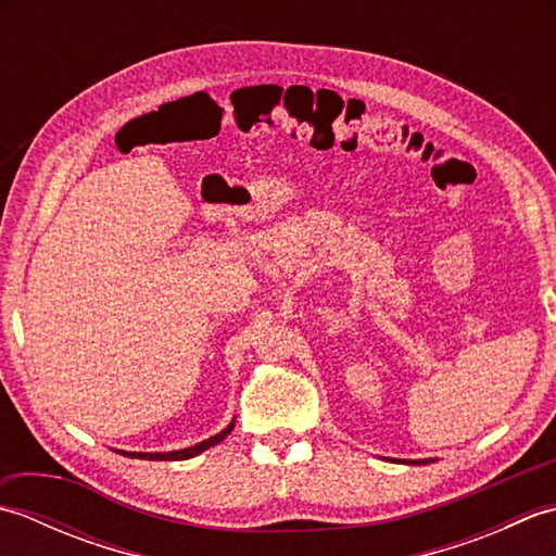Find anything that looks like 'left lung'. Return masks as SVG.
I'll use <instances>...</instances> for the list:
<instances>
[{"instance_id": "obj_1", "label": "left lung", "mask_w": 556, "mask_h": 556, "mask_svg": "<svg viewBox=\"0 0 556 556\" xmlns=\"http://www.w3.org/2000/svg\"><path fill=\"white\" fill-rule=\"evenodd\" d=\"M413 464H432V458H422V460H413Z\"/></svg>"}]
</instances>
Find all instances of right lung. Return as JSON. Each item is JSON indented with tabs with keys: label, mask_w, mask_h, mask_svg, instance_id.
I'll list each match as a JSON object with an SVG mask.
<instances>
[{
	"label": "right lung",
	"mask_w": 556,
	"mask_h": 556,
	"mask_svg": "<svg viewBox=\"0 0 556 556\" xmlns=\"http://www.w3.org/2000/svg\"><path fill=\"white\" fill-rule=\"evenodd\" d=\"M233 430V422L229 425V428H224L219 434H215V437H210V440H205V442H200V444H195V446H188V448H181V452H155V454H150V452H122V454H126V456H131V458H148V460H184V458H191V456H198V454H203L205 448H210V446H215V444H219L224 437H227L229 432Z\"/></svg>",
	"instance_id": "1"
}]
</instances>
